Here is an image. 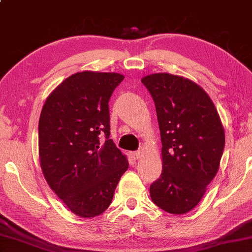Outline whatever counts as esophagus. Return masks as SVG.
I'll use <instances>...</instances> for the list:
<instances>
[{
    "instance_id": "1",
    "label": "esophagus",
    "mask_w": 252,
    "mask_h": 252,
    "mask_svg": "<svg viewBox=\"0 0 252 252\" xmlns=\"http://www.w3.org/2000/svg\"><path fill=\"white\" fill-rule=\"evenodd\" d=\"M142 153H143V150H139V151H136V152H132L131 157L133 158L134 159H138L142 155Z\"/></svg>"
}]
</instances>
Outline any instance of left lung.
Masks as SVG:
<instances>
[{
  "label": "left lung",
  "mask_w": 252,
  "mask_h": 252,
  "mask_svg": "<svg viewBox=\"0 0 252 252\" xmlns=\"http://www.w3.org/2000/svg\"><path fill=\"white\" fill-rule=\"evenodd\" d=\"M154 100L161 131L162 174L150 186L153 203L189 213L218 172L225 148L220 117L207 93L184 77L158 72L141 79Z\"/></svg>",
  "instance_id": "left-lung-1"
}]
</instances>
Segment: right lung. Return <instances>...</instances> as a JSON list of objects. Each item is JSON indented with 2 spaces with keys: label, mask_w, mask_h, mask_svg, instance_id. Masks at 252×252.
<instances>
[{
  "label": "right lung",
  "mask_w": 252,
  "mask_h": 252,
  "mask_svg": "<svg viewBox=\"0 0 252 252\" xmlns=\"http://www.w3.org/2000/svg\"><path fill=\"white\" fill-rule=\"evenodd\" d=\"M123 79L117 72H77L49 94L40 112V168L55 194L81 218L99 216L109 207L129 167L109 139L108 102Z\"/></svg>",
  "instance_id": "add662e5"
}]
</instances>
